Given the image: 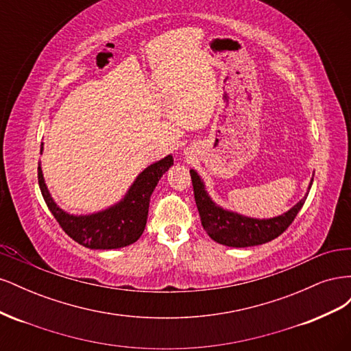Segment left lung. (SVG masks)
I'll return each mask as SVG.
<instances>
[{
    "mask_svg": "<svg viewBox=\"0 0 351 351\" xmlns=\"http://www.w3.org/2000/svg\"><path fill=\"white\" fill-rule=\"evenodd\" d=\"M190 177H192L195 200L204 230L212 240L230 247L258 246V244L277 239L289 228L295 215L299 214V210L304 205L307 195H309L306 193L299 204L294 205L289 212H285V214L280 217L256 219L222 209L209 197L204 182H202L195 169H190ZM312 182L313 178L311 180L309 187H312Z\"/></svg>",
    "mask_w": 351,
    "mask_h": 351,
    "instance_id": "obj_1",
    "label": "left lung"
}]
</instances>
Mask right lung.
<instances>
[{
    "label": "right lung",
    "instance_id": "1",
    "mask_svg": "<svg viewBox=\"0 0 351 351\" xmlns=\"http://www.w3.org/2000/svg\"><path fill=\"white\" fill-rule=\"evenodd\" d=\"M173 162V156L168 155L161 161L149 165L137 176L129 192L119 204L92 215H70L58 208L48 192L40 164H38V182L47 206L67 236L89 249H120L137 241L142 236L146 227L151 195L159 178L168 171Z\"/></svg>",
    "mask_w": 351,
    "mask_h": 351
}]
</instances>
